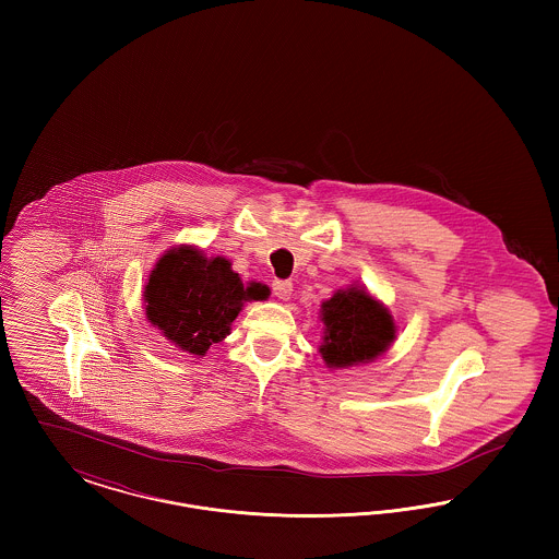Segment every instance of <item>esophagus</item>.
I'll list each match as a JSON object with an SVG mask.
<instances>
[{"label":"esophagus","instance_id":"34e87169","mask_svg":"<svg viewBox=\"0 0 559 559\" xmlns=\"http://www.w3.org/2000/svg\"><path fill=\"white\" fill-rule=\"evenodd\" d=\"M272 292H274V295H276L278 299L287 301V299L292 297L293 283L292 281H274V283H272Z\"/></svg>","mask_w":559,"mask_h":559}]
</instances>
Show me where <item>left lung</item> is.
Segmentation results:
<instances>
[{
	"label": "left lung",
	"mask_w": 559,
	"mask_h": 559,
	"mask_svg": "<svg viewBox=\"0 0 559 559\" xmlns=\"http://www.w3.org/2000/svg\"><path fill=\"white\" fill-rule=\"evenodd\" d=\"M320 356L329 369L367 365L383 356L396 342L392 312L365 287L349 285L320 304Z\"/></svg>",
	"instance_id": "left-lung-1"
}]
</instances>
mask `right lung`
I'll use <instances>...</instances> for the list:
<instances>
[{
    "instance_id": "obj_1",
    "label": "right lung",
    "mask_w": 559,
    "mask_h": 559,
    "mask_svg": "<svg viewBox=\"0 0 559 559\" xmlns=\"http://www.w3.org/2000/svg\"><path fill=\"white\" fill-rule=\"evenodd\" d=\"M142 295L146 320L160 335L201 358L226 340L242 306L266 299L270 289L255 281L242 285L222 255L207 258L194 245H178L157 260Z\"/></svg>"
}]
</instances>
